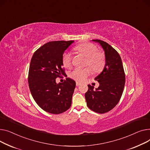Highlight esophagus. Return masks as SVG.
<instances>
[{
    "label": "esophagus",
    "mask_w": 150,
    "mask_h": 150,
    "mask_svg": "<svg viewBox=\"0 0 150 150\" xmlns=\"http://www.w3.org/2000/svg\"><path fill=\"white\" fill-rule=\"evenodd\" d=\"M81 85V83L79 82H76V86H79V85Z\"/></svg>",
    "instance_id": "34e87169"
}]
</instances>
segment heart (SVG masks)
<instances>
[{
	"instance_id": "1",
	"label": "heart",
	"mask_w": 150,
	"mask_h": 150,
	"mask_svg": "<svg viewBox=\"0 0 150 150\" xmlns=\"http://www.w3.org/2000/svg\"><path fill=\"white\" fill-rule=\"evenodd\" d=\"M79 53L86 57L85 66H88L94 72L102 71L105 64V57L102 52L98 51V47L91 43H81L75 47ZM62 62L65 68L71 66L72 57L68 52H65L62 55ZM89 68H76L69 74V76L76 81L82 82L90 74Z\"/></svg>"
}]
</instances>
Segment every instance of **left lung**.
I'll list each match as a JSON object with an SVG mask.
<instances>
[{"label":"left lung","instance_id":"1","mask_svg":"<svg viewBox=\"0 0 150 150\" xmlns=\"http://www.w3.org/2000/svg\"><path fill=\"white\" fill-rule=\"evenodd\" d=\"M105 52V65L102 71L95 77L99 83L98 88L88 85L85 94L88 107L94 112L105 113L112 110L119 102L125 82V75L118 52L108 43L96 39Z\"/></svg>","mask_w":150,"mask_h":150}]
</instances>
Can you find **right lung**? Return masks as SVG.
<instances>
[{
	"mask_svg": "<svg viewBox=\"0 0 150 150\" xmlns=\"http://www.w3.org/2000/svg\"><path fill=\"white\" fill-rule=\"evenodd\" d=\"M74 41H52L34 52L28 73V83L34 100L48 112L58 114L71 105L76 82L69 77L57 83L56 79L64 75L62 55Z\"/></svg>",
	"mask_w": 150,
	"mask_h": 150,
	"instance_id": "right-lung-1",
	"label": "right lung"
}]
</instances>
